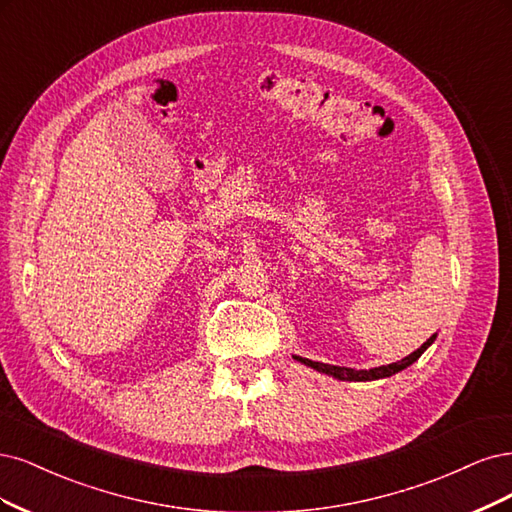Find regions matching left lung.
Wrapping results in <instances>:
<instances>
[{"mask_svg":"<svg viewBox=\"0 0 512 512\" xmlns=\"http://www.w3.org/2000/svg\"><path fill=\"white\" fill-rule=\"evenodd\" d=\"M436 334L432 338H427V342L421 344V349H417L415 353H410L408 357H404L402 361H395V364H389V366H378V368H372V370H355V368H344V366H332V364H321V361H312V359H306V357H298L295 355V359L302 361V364L315 368L319 372H325V374H332L336 378H340V381H376V378H385V376H391L395 372H400L404 368H408L410 364H415V361L423 355V351L427 349L434 342Z\"/></svg>","mask_w":512,"mask_h":512,"instance_id":"8db88e82","label":"left lung"}]
</instances>
